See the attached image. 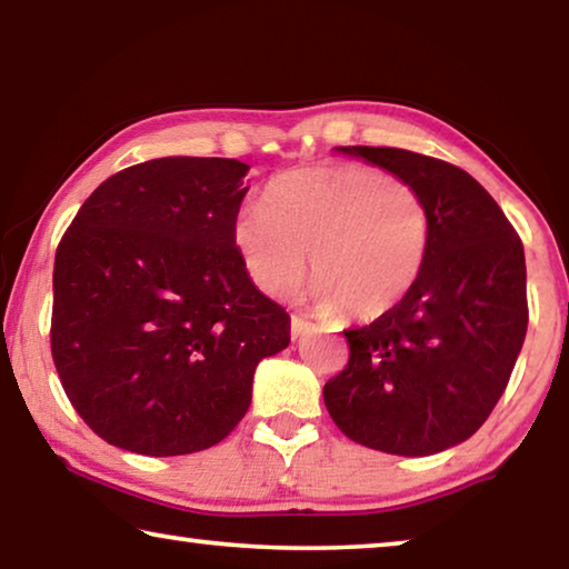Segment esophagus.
I'll return each mask as SVG.
<instances>
[{
  "instance_id": "obj_1",
  "label": "esophagus",
  "mask_w": 569,
  "mask_h": 569,
  "mask_svg": "<svg viewBox=\"0 0 569 569\" xmlns=\"http://www.w3.org/2000/svg\"><path fill=\"white\" fill-rule=\"evenodd\" d=\"M311 331H316V326L311 321L303 319V316H291V336H293V339H298V336H303V333H311Z\"/></svg>"
}]
</instances>
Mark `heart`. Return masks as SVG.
Instances as JSON below:
<instances>
[{"label": "heart", "instance_id": "obj_1", "mask_svg": "<svg viewBox=\"0 0 569 569\" xmlns=\"http://www.w3.org/2000/svg\"><path fill=\"white\" fill-rule=\"evenodd\" d=\"M233 243L253 283L273 298L298 291L311 250L313 303L369 321L419 281L429 213L411 182L356 162H329L276 176L263 206L236 213Z\"/></svg>", "mask_w": 569, "mask_h": 569}]
</instances>
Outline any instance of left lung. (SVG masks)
<instances>
[{"label":"left lung","instance_id":"1","mask_svg":"<svg viewBox=\"0 0 569 569\" xmlns=\"http://www.w3.org/2000/svg\"><path fill=\"white\" fill-rule=\"evenodd\" d=\"M343 152L419 190L429 248L401 303L343 331L349 363L326 381V409L363 447L437 455L475 435L512 377L529 319L522 240L495 198L451 162L399 148Z\"/></svg>","mask_w":569,"mask_h":569}]
</instances>
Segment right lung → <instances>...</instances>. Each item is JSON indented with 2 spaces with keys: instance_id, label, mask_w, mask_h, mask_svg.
<instances>
[{
  "instance_id": "right-lung-1",
  "label": "right lung",
  "mask_w": 569,
  "mask_h": 569,
  "mask_svg": "<svg viewBox=\"0 0 569 569\" xmlns=\"http://www.w3.org/2000/svg\"><path fill=\"white\" fill-rule=\"evenodd\" d=\"M246 162L158 158L114 172L57 246L50 343L62 389L112 447L178 457L223 441L291 316L233 243Z\"/></svg>"
}]
</instances>
